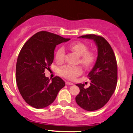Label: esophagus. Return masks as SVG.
<instances>
[{"instance_id":"1","label":"esophagus","mask_w":133,"mask_h":133,"mask_svg":"<svg viewBox=\"0 0 133 133\" xmlns=\"http://www.w3.org/2000/svg\"><path fill=\"white\" fill-rule=\"evenodd\" d=\"M65 84H66V85H73L74 84H73L72 82H68H68H65Z\"/></svg>"}]
</instances>
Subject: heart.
Segmentation results:
<instances>
[{
	"mask_svg": "<svg viewBox=\"0 0 133 133\" xmlns=\"http://www.w3.org/2000/svg\"><path fill=\"white\" fill-rule=\"evenodd\" d=\"M70 48L80 56L79 62L84 66L89 68L93 65L95 61V54L92 51H88L87 46L82 42H75L70 45ZM65 51L63 46H60L56 50L55 54L56 60L57 62H62L65 58ZM82 72L80 66H72L65 65L59 69L61 76L68 79H73Z\"/></svg>",
	"mask_w": 133,
	"mask_h": 133,
	"instance_id": "b5f03b06",
	"label": "heart"
}]
</instances>
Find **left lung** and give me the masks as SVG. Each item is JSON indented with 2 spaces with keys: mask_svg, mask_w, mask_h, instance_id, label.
I'll return each instance as SVG.
<instances>
[{
  "mask_svg": "<svg viewBox=\"0 0 133 133\" xmlns=\"http://www.w3.org/2000/svg\"><path fill=\"white\" fill-rule=\"evenodd\" d=\"M79 38L93 39L98 49V56L92 71L88 74L90 85L85 88L77 84L80 92L76 97V103L87 111H95L103 107L114 93L118 79L116 57L110 44L103 37L86 35Z\"/></svg>",
  "mask_w": 133,
  "mask_h": 133,
  "instance_id": "left-lung-1",
  "label": "left lung"
}]
</instances>
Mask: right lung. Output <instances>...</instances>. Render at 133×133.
Listing matches in <instances>:
<instances>
[{
  "label": "right lung",
  "mask_w": 133,
  "mask_h": 133,
  "mask_svg": "<svg viewBox=\"0 0 133 133\" xmlns=\"http://www.w3.org/2000/svg\"><path fill=\"white\" fill-rule=\"evenodd\" d=\"M69 39L42 31L32 36L22 47L16 65V81L21 95L30 106L38 109L49 106L65 86L59 77L51 81L46 77L44 70L53 62L56 45Z\"/></svg>",
  "instance_id": "right-lung-1"
}]
</instances>
